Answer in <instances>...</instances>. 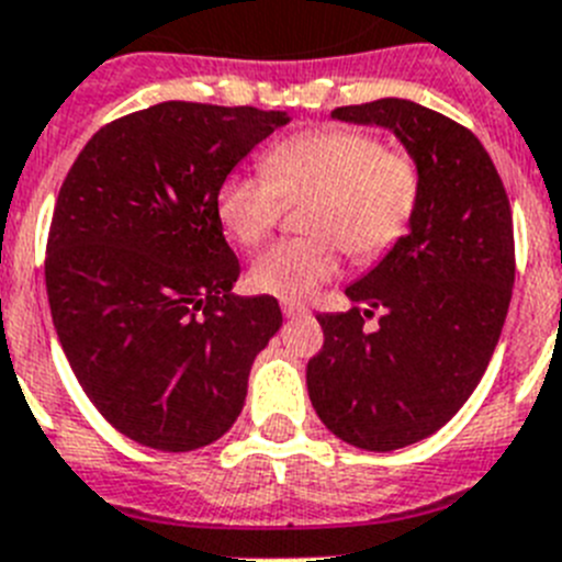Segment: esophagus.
I'll return each instance as SVG.
<instances>
[{
	"label": "esophagus",
	"mask_w": 562,
	"mask_h": 562,
	"mask_svg": "<svg viewBox=\"0 0 562 562\" xmlns=\"http://www.w3.org/2000/svg\"><path fill=\"white\" fill-rule=\"evenodd\" d=\"M281 310H284V315H286V317L310 315V306L301 304V301H284V304H281Z\"/></svg>",
	"instance_id": "34e87169"
}]
</instances>
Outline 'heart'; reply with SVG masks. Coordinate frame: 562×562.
<instances>
[{
  "instance_id": "obj_1",
  "label": "heart",
  "mask_w": 562,
  "mask_h": 562,
  "mask_svg": "<svg viewBox=\"0 0 562 562\" xmlns=\"http://www.w3.org/2000/svg\"><path fill=\"white\" fill-rule=\"evenodd\" d=\"M265 173H231L216 213L238 245L258 247L278 227L286 200L306 205L310 236L284 238L252 261L250 284L297 301L340 272L342 252L357 261L385 256L405 236L422 193L416 160L380 137L342 126L292 134L265 154Z\"/></svg>"
}]
</instances>
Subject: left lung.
<instances>
[{
    "instance_id": "obj_1",
    "label": "left lung",
    "mask_w": 562,
    "mask_h": 562,
    "mask_svg": "<svg viewBox=\"0 0 562 562\" xmlns=\"http://www.w3.org/2000/svg\"><path fill=\"white\" fill-rule=\"evenodd\" d=\"M331 117L391 128L422 173L411 231L346 290L366 310L317 315L324 349L306 366L326 428L389 453L448 425L484 376L513 297V211L479 137L445 114L380 98Z\"/></svg>"
}]
</instances>
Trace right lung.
<instances>
[{
  "mask_svg": "<svg viewBox=\"0 0 562 562\" xmlns=\"http://www.w3.org/2000/svg\"><path fill=\"white\" fill-rule=\"evenodd\" d=\"M286 121L157 103L92 134L58 191L44 258L53 326L89 402L146 448L188 453L225 436L281 326L276 297L231 292L241 267L216 193Z\"/></svg>",
  "mask_w": 562,
  "mask_h": 562,
  "instance_id": "1",
  "label": "right lung"
}]
</instances>
